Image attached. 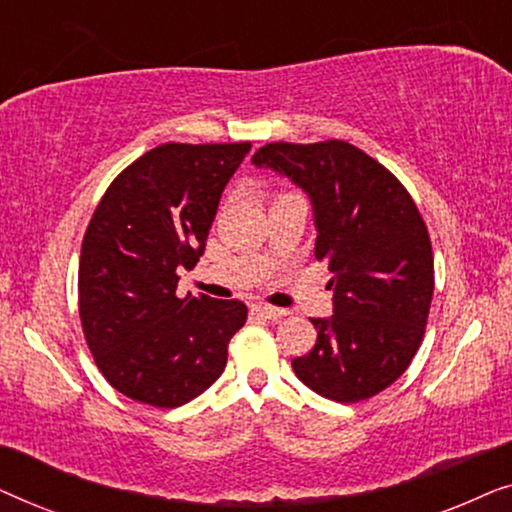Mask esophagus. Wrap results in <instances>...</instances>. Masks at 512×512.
<instances>
[{
    "label": "esophagus",
    "instance_id": "esophagus-1",
    "mask_svg": "<svg viewBox=\"0 0 512 512\" xmlns=\"http://www.w3.org/2000/svg\"><path fill=\"white\" fill-rule=\"evenodd\" d=\"M251 310H254L258 317L272 319V321L286 317V310H279V307H272V305H254V307H251Z\"/></svg>",
    "mask_w": 512,
    "mask_h": 512
}]
</instances>
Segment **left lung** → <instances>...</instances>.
I'll list each match as a JSON object with an SVG mask.
<instances>
[{
  "label": "left lung",
  "instance_id": "left-lung-1",
  "mask_svg": "<svg viewBox=\"0 0 512 512\" xmlns=\"http://www.w3.org/2000/svg\"><path fill=\"white\" fill-rule=\"evenodd\" d=\"M251 163L310 195L317 261L333 279V317L312 319L317 342L291 361L319 396L359 403L405 373L424 340L433 251L415 200L387 167L342 139L265 144Z\"/></svg>",
  "mask_w": 512,
  "mask_h": 512
}]
</instances>
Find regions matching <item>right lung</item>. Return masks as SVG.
<instances>
[{
	"label": "right lung",
	"mask_w": 512,
	"mask_h": 512,
	"mask_svg": "<svg viewBox=\"0 0 512 512\" xmlns=\"http://www.w3.org/2000/svg\"><path fill=\"white\" fill-rule=\"evenodd\" d=\"M251 149L160 144L102 195L81 244L79 314L88 349L116 391L179 408L219 380L242 300L177 296V268L205 251L223 188Z\"/></svg>",
	"instance_id": "1"
}]
</instances>
